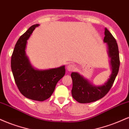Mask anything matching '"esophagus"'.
Masks as SVG:
<instances>
[{"label": "esophagus", "mask_w": 129, "mask_h": 129, "mask_svg": "<svg viewBox=\"0 0 129 129\" xmlns=\"http://www.w3.org/2000/svg\"><path fill=\"white\" fill-rule=\"evenodd\" d=\"M75 66H74L73 64H69L67 67V69L68 71H69V72H72V71H73L74 70H75Z\"/></svg>", "instance_id": "1"}]
</instances>
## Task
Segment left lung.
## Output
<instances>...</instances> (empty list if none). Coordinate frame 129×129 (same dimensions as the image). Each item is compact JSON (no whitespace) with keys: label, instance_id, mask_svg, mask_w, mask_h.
I'll return each mask as SVG.
<instances>
[{"label":"left lung","instance_id":"obj_1","mask_svg":"<svg viewBox=\"0 0 129 129\" xmlns=\"http://www.w3.org/2000/svg\"><path fill=\"white\" fill-rule=\"evenodd\" d=\"M104 35V42L107 43L108 45V53L110 57L112 73L106 83L103 85L96 86L78 73L72 72L71 74L73 81L72 96L79 103H92L103 98L110 90L118 75L120 65L118 44L116 39L106 28Z\"/></svg>","mask_w":129,"mask_h":129}]
</instances>
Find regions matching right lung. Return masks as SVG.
Masks as SVG:
<instances>
[{
    "label": "right lung",
    "instance_id": "obj_1",
    "mask_svg": "<svg viewBox=\"0 0 129 129\" xmlns=\"http://www.w3.org/2000/svg\"><path fill=\"white\" fill-rule=\"evenodd\" d=\"M29 28L16 42L11 56V67L14 81L20 92L30 100L43 101L51 96L57 82L66 73L65 66L48 70H36L33 67L26 55L27 40L35 28Z\"/></svg>",
    "mask_w": 129,
    "mask_h": 129
}]
</instances>
